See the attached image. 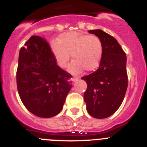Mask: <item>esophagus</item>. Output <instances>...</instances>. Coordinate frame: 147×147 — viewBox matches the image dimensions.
Listing matches in <instances>:
<instances>
[{
  "mask_svg": "<svg viewBox=\"0 0 147 147\" xmlns=\"http://www.w3.org/2000/svg\"><path fill=\"white\" fill-rule=\"evenodd\" d=\"M80 79V77L79 76H74V77L72 78V81L73 82H76L78 80Z\"/></svg>",
  "mask_w": 147,
  "mask_h": 147,
  "instance_id": "esophagus-1",
  "label": "esophagus"
}]
</instances>
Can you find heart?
<instances>
[{"label": "heart", "mask_w": 147, "mask_h": 147, "mask_svg": "<svg viewBox=\"0 0 147 147\" xmlns=\"http://www.w3.org/2000/svg\"><path fill=\"white\" fill-rule=\"evenodd\" d=\"M52 51L59 67H65L71 55L75 59L69 70L79 73L96 70L103 56V43L96 35H88L79 32H68L62 34L59 42L52 43Z\"/></svg>", "instance_id": "obj_1"}]
</instances>
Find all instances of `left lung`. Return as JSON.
<instances>
[{
    "instance_id": "left-lung-1",
    "label": "left lung",
    "mask_w": 147,
    "mask_h": 147,
    "mask_svg": "<svg viewBox=\"0 0 147 147\" xmlns=\"http://www.w3.org/2000/svg\"><path fill=\"white\" fill-rule=\"evenodd\" d=\"M103 43V56L98 69L82 77L87 82L84 100L87 111L96 119L112 115L124 100L128 85L127 57L113 36L102 30H90Z\"/></svg>"
}]
</instances>
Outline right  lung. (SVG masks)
<instances>
[{
    "instance_id": "add662e5",
    "label": "right lung",
    "mask_w": 147,
    "mask_h": 147,
    "mask_svg": "<svg viewBox=\"0 0 147 147\" xmlns=\"http://www.w3.org/2000/svg\"><path fill=\"white\" fill-rule=\"evenodd\" d=\"M17 87L27 110L42 118L57 115L71 89V75L57 65L46 40L32 36L21 48Z\"/></svg>"
}]
</instances>
